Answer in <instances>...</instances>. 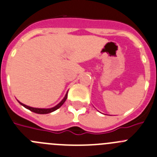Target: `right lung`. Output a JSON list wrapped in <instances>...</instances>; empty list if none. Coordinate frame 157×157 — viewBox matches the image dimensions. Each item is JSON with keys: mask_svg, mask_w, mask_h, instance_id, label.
<instances>
[{"mask_svg": "<svg viewBox=\"0 0 157 157\" xmlns=\"http://www.w3.org/2000/svg\"><path fill=\"white\" fill-rule=\"evenodd\" d=\"M67 94H68V91L67 92V94H66V95H65V97L63 98V100L59 102L58 105H56V106L52 107V108H32V107L28 106V105H24V104H22L21 102L18 101H17L21 104L23 107H25V108H27V109L30 110L31 112H35V113H37V114H49V113H51V112H54V111H56V110H57L58 108H59L63 105V103L66 101V100H67Z\"/></svg>", "mask_w": 157, "mask_h": 157, "instance_id": "obj_1", "label": "right lung"}]
</instances>
